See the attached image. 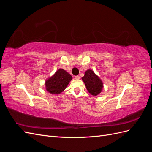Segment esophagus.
<instances>
[{"label": "esophagus", "instance_id": "1", "mask_svg": "<svg viewBox=\"0 0 152 152\" xmlns=\"http://www.w3.org/2000/svg\"><path fill=\"white\" fill-rule=\"evenodd\" d=\"M75 79H77V80L79 79H80V76H79V75H77V76H75Z\"/></svg>", "mask_w": 152, "mask_h": 152}]
</instances>
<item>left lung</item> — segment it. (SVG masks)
Wrapping results in <instances>:
<instances>
[{
	"label": "left lung",
	"instance_id": "1",
	"mask_svg": "<svg viewBox=\"0 0 152 152\" xmlns=\"http://www.w3.org/2000/svg\"><path fill=\"white\" fill-rule=\"evenodd\" d=\"M82 80L84 82L87 90L93 96H97L102 91L103 88V82L92 70L89 69L86 71Z\"/></svg>",
	"mask_w": 152,
	"mask_h": 152
}]
</instances>
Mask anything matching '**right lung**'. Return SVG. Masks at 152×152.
<instances>
[{"instance_id":"1","label":"right lung","mask_w":152,"mask_h":152,"mask_svg":"<svg viewBox=\"0 0 152 152\" xmlns=\"http://www.w3.org/2000/svg\"><path fill=\"white\" fill-rule=\"evenodd\" d=\"M72 79L70 74L62 68H59L54 74L45 80V89L52 94H59L65 90Z\"/></svg>"}]
</instances>
